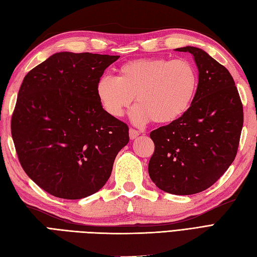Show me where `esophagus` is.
Wrapping results in <instances>:
<instances>
[{"label":"esophagus","instance_id":"1","mask_svg":"<svg viewBox=\"0 0 257 257\" xmlns=\"http://www.w3.org/2000/svg\"><path fill=\"white\" fill-rule=\"evenodd\" d=\"M140 135V132L137 130H135V128H130V139L131 140H134V139H136L137 136Z\"/></svg>","mask_w":257,"mask_h":257}]
</instances>
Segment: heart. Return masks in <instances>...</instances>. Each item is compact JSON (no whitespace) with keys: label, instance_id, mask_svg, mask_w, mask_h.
Masks as SVG:
<instances>
[{"label":"heart","instance_id":"heart-1","mask_svg":"<svg viewBox=\"0 0 257 257\" xmlns=\"http://www.w3.org/2000/svg\"><path fill=\"white\" fill-rule=\"evenodd\" d=\"M198 87L195 66L184 59L160 58L128 61L117 68V76H102L96 92L111 116H122L132 102L133 120L139 124L177 121L190 109Z\"/></svg>","mask_w":257,"mask_h":257}]
</instances>
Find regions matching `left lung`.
<instances>
[{
    "label": "left lung",
    "instance_id": "left-lung-1",
    "mask_svg": "<svg viewBox=\"0 0 257 257\" xmlns=\"http://www.w3.org/2000/svg\"><path fill=\"white\" fill-rule=\"evenodd\" d=\"M198 87L190 109L177 121L150 133L155 152L148 172L160 190L191 195L207 190L228 170L239 147L243 105L226 67L195 47Z\"/></svg>",
    "mask_w": 257,
    "mask_h": 257
}]
</instances>
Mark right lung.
Wrapping results in <instances>:
<instances>
[{
  "label": "right lung",
  "mask_w": 257,
  "mask_h": 257,
  "mask_svg": "<svg viewBox=\"0 0 257 257\" xmlns=\"http://www.w3.org/2000/svg\"><path fill=\"white\" fill-rule=\"evenodd\" d=\"M120 55L59 52L25 76L12 115L21 165L51 195L80 199L111 176L128 126L108 114L96 87Z\"/></svg>",
  "instance_id": "1"
}]
</instances>
